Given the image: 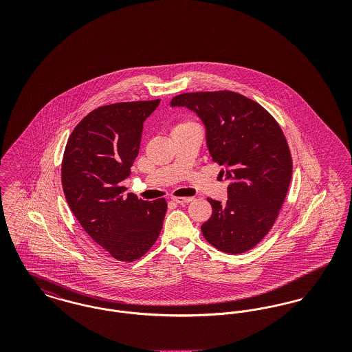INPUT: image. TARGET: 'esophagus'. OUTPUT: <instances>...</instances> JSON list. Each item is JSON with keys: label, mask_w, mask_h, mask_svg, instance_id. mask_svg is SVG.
<instances>
[{"label": "esophagus", "mask_w": 352, "mask_h": 352, "mask_svg": "<svg viewBox=\"0 0 352 352\" xmlns=\"http://www.w3.org/2000/svg\"><path fill=\"white\" fill-rule=\"evenodd\" d=\"M171 199H173V201L178 203V204H184V203H190L192 201V198H184V197H173Z\"/></svg>", "instance_id": "1"}]
</instances>
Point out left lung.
Returning <instances> with one entry per match:
<instances>
[{"mask_svg":"<svg viewBox=\"0 0 352 352\" xmlns=\"http://www.w3.org/2000/svg\"><path fill=\"white\" fill-rule=\"evenodd\" d=\"M170 105L201 118L208 151L230 182L226 203L208 198L212 215L201 234L219 251H250L276 221L292 179L280 125L258 102L231 91L182 94Z\"/></svg>","mask_w":352,"mask_h":352,"instance_id":"left-lung-1","label":"left lung"}]
</instances>
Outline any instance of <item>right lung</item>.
Instances as JSON below:
<instances>
[{"label":"right lung","mask_w":352,"mask_h":352,"mask_svg":"<svg viewBox=\"0 0 352 352\" xmlns=\"http://www.w3.org/2000/svg\"><path fill=\"white\" fill-rule=\"evenodd\" d=\"M161 100L104 105L75 126L62 162V184L84 231L120 261H134L158 239L165 199L148 201L122 186L140 151L145 120Z\"/></svg>","instance_id":"add662e5"}]
</instances>
